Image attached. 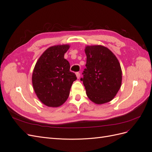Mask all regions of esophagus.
Wrapping results in <instances>:
<instances>
[{
  "label": "esophagus",
  "mask_w": 152,
  "mask_h": 152,
  "mask_svg": "<svg viewBox=\"0 0 152 152\" xmlns=\"http://www.w3.org/2000/svg\"><path fill=\"white\" fill-rule=\"evenodd\" d=\"M76 76L77 77V79H79L80 78V73L79 72H77L76 73Z\"/></svg>",
  "instance_id": "34e87169"
}]
</instances>
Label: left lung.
<instances>
[{
  "label": "left lung",
  "mask_w": 152,
  "mask_h": 152,
  "mask_svg": "<svg viewBox=\"0 0 152 152\" xmlns=\"http://www.w3.org/2000/svg\"><path fill=\"white\" fill-rule=\"evenodd\" d=\"M86 68L82 73L86 94L91 101L101 104L112 100L122 84V70L115 54L103 45H87Z\"/></svg>",
  "instance_id": "left-lung-1"
}]
</instances>
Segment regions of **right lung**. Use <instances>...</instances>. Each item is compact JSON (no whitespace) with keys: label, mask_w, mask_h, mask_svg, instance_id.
Here are the masks:
<instances>
[{"label":"right lung","mask_w":152,"mask_h":152,"mask_svg":"<svg viewBox=\"0 0 152 152\" xmlns=\"http://www.w3.org/2000/svg\"><path fill=\"white\" fill-rule=\"evenodd\" d=\"M70 45L49 48L37 61L32 73V85L40 101L49 107H58L68 99L71 86L77 79L70 71V65L64 55Z\"/></svg>","instance_id":"add662e5"}]
</instances>
